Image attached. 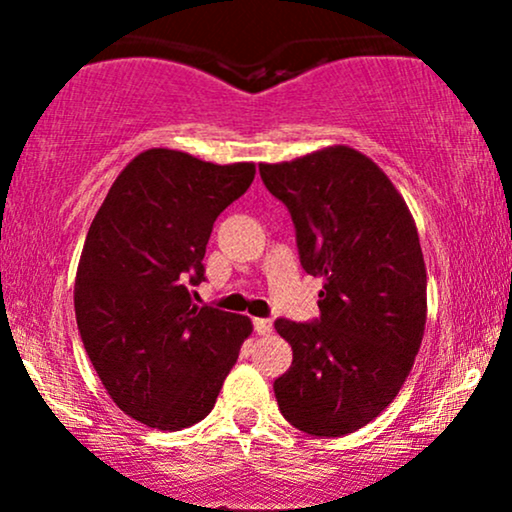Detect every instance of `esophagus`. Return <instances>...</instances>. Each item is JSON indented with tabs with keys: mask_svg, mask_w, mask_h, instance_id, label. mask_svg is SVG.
Wrapping results in <instances>:
<instances>
[{
	"mask_svg": "<svg viewBox=\"0 0 512 512\" xmlns=\"http://www.w3.org/2000/svg\"><path fill=\"white\" fill-rule=\"evenodd\" d=\"M252 327H255L257 334H269L272 332V320H267V317H255V320H252Z\"/></svg>",
	"mask_w": 512,
	"mask_h": 512,
	"instance_id": "34e87169",
	"label": "esophagus"
}]
</instances>
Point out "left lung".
<instances>
[{
  "instance_id": "obj_1",
  "label": "left lung",
  "mask_w": 512,
  "mask_h": 512,
  "mask_svg": "<svg viewBox=\"0 0 512 512\" xmlns=\"http://www.w3.org/2000/svg\"><path fill=\"white\" fill-rule=\"evenodd\" d=\"M289 209L301 267L320 276V317H279L293 361L274 380L281 414L317 438L354 433L397 397L426 325V267L414 221L387 175L349 146L262 163Z\"/></svg>"
}]
</instances>
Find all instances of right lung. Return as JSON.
Returning a JSON list of instances; mask_svg holds the SVG:
<instances>
[{
  "label": "right lung",
  "mask_w": 512,
  "mask_h": 512,
  "mask_svg": "<svg viewBox=\"0 0 512 512\" xmlns=\"http://www.w3.org/2000/svg\"><path fill=\"white\" fill-rule=\"evenodd\" d=\"M252 178V163L149 149L117 175L88 228L76 325L108 395L146 426L202 421L252 332L248 317L197 305L192 291L214 221Z\"/></svg>",
  "instance_id": "right-lung-1"
}]
</instances>
